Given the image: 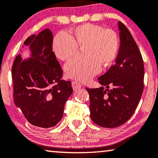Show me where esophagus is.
Returning <instances> with one entry per match:
<instances>
[{"mask_svg":"<svg viewBox=\"0 0 158 158\" xmlns=\"http://www.w3.org/2000/svg\"><path fill=\"white\" fill-rule=\"evenodd\" d=\"M72 87L73 88V90H78L79 88H81L82 87V85L77 81H73L72 82Z\"/></svg>","mask_w":158,"mask_h":158,"instance_id":"obj_1","label":"esophagus"}]
</instances>
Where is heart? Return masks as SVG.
I'll return each mask as SVG.
<instances>
[{"mask_svg": "<svg viewBox=\"0 0 158 158\" xmlns=\"http://www.w3.org/2000/svg\"><path fill=\"white\" fill-rule=\"evenodd\" d=\"M52 48L56 57L62 61L74 57L78 48L83 49L84 59L74 60L64 66L67 77L87 82L98 74L101 65H112L120 49V40L113 30L94 23L77 26L70 34L60 31L53 40Z\"/></svg>", "mask_w": 158, "mask_h": 158, "instance_id": "heart-1", "label": "heart"}]
</instances>
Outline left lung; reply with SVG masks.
<instances>
[{"instance_id": "8db88e82", "label": "left lung", "mask_w": 158, "mask_h": 158, "mask_svg": "<svg viewBox=\"0 0 158 158\" xmlns=\"http://www.w3.org/2000/svg\"><path fill=\"white\" fill-rule=\"evenodd\" d=\"M118 25L121 43L115 64L98 77L102 87L86 88L90 96V118L95 124L106 128L119 127L130 118L144 88L141 52L126 26L121 21Z\"/></svg>"}]
</instances>
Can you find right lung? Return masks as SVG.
Instances as JSON below:
<instances>
[{
    "label": "right lung",
    "instance_id": "add662e5",
    "mask_svg": "<svg viewBox=\"0 0 158 158\" xmlns=\"http://www.w3.org/2000/svg\"><path fill=\"white\" fill-rule=\"evenodd\" d=\"M52 40L49 29L29 36L23 44L29 46L32 57L23 61L18 55L11 69L15 105L30 124L42 128L55 126L62 119L73 93L71 82L61 80Z\"/></svg>",
    "mask_w": 158,
    "mask_h": 158
}]
</instances>
